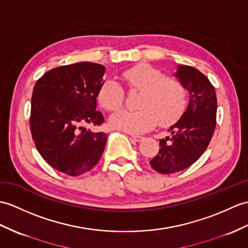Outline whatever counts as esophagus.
I'll use <instances>...</instances> for the list:
<instances>
[{
	"label": "esophagus",
	"instance_id": "obj_1",
	"mask_svg": "<svg viewBox=\"0 0 248 248\" xmlns=\"http://www.w3.org/2000/svg\"><path fill=\"white\" fill-rule=\"evenodd\" d=\"M131 137L133 138V140H134L135 141H137V142H140V141H141V140H143V137H142V136H140V135H132Z\"/></svg>",
	"mask_w": 248,
	"mask_h": 248
}]
</instances>
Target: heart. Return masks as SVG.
<instances>
[{"mask_svg":"<svg viewBox=\"0 0 248 248\" xmlns=\"http://www.w3.org/2000/svg\"><path fill=\"white\" fill-rule=\"evenodd\" d=\"M130 90L140 91L135 111L119 110L110 116L113 129L130 134H141L156 125H169L180 119L187 105L186 90L174 78L150 64H140L123 73ZM99 105L108 111L122 107L124 92L116 80L107 79L97 93Z\"/></svg>","mask_w":248,"mask_h":248,"instance_id":"b5f03b06","label":"heart"}]
</instances>
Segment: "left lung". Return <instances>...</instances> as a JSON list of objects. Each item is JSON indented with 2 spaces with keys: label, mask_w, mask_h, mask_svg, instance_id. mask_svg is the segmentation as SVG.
<instances>
[{
  "label": "left lung",
  "mask_w": 248,
  "mask_h": 248,
  "mask_svg": "<svg viewBox=\"0 0 248 248\" xmlns=\"http://www.w3.org/2000/svg\"><path fill=\"white\" fill-rule=\"evenodd\" d=\"M174 77L189 93V102L181 118L159 140V151L150 160L162 174L175 173L191 166L208 147L216 129L217 95L204 74L189 65H177Z\"/></svg>",
  "instance_id": "obj_1"
}]
</instances>
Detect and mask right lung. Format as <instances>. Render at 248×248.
Segmentation results:
<instances>
[{"mask_svg": "<svg viewBox=\"0 0 248 248\" xmlns=\"http://www.w3.org/2000/svg\"><path fill=\"white\" fill-rule=\"evenodd\" d=\"M106 67L78 62L53 68L34 85L31 131L39 153L53 168L71 176L90 171L99 162L108 136L86 129L99 125L97 93Z\"/></svg>", "mask_w": 248, "mask_h": 248, "instance_id": "1", "label": "right lung"}]
</instances>
